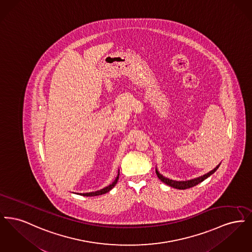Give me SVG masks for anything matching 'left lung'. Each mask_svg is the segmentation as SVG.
Instances as JSON below:
<instances>
[{"label":"left lung","mask_w":252,"mask_h":252,"mask_svg":"<svg viewBox=\"0 0 252 252\" xmlns=\"http://www.w3.org/2000/svg\"><path fill=\"white\" fill-rule=\"evenodd\" d=\"M220 164H221V162H220V163H219L216 168H214L212 171L208 172L207 174H205L203 176H200V177H198V178H195V179H192V180H170V179H168L166 177L162 176V175L158 171V169H157V168L156 174L157 176H158V178L159 180H161L163 183L167 184V185L171 186V187H173V188H175V189L185 190V189H188V188H191V187H193V186L197 185L198 183L202 182V181L206 180L207 178H209L210 176H212V175L216 172V170L218 169V167L220 166Z\"/></svg>","instance_id":"obj_1"}]
</instances>
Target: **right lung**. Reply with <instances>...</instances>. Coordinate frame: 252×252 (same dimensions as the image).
Masks as SVG:
<instances>
[{
    "label": "right lung",
    "instance_id": "add662e5",
    "mask_svg": "<svg viewBox=\"0 0 252 252\" xmlns=\"http://www.w3.org/2000/svg\"><path fill=\"white\" fill-rule=\"evenodd\" d=\"M119 175H120V171L118 170V175H117L116 179L114 180V181H113L111 184H109L108 186L103 188V189H100V190L95 191V192H83V193H79V194H81V195H83V196H96V195H101V194H104V193H106V192H109V191L116 185V183H117V181H118V179H119Z\"/></svg>",
    "mask_w": 252,
    "mask_h": 252
}]
</instances>
